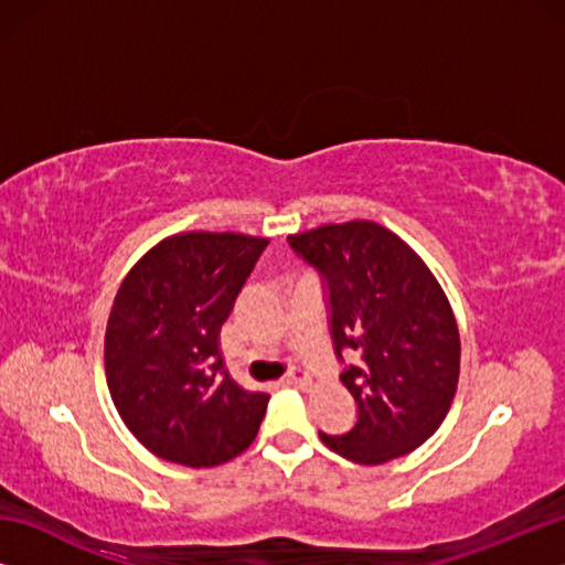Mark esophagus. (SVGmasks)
Here are the masks:
<instances>
[{"mask_svg": "<svg viewBox=\"0 0 565 565\" xmlns=\"http://www.w3.org/2000/svg\"><path fill=\"white\" fill-rule=\"evenodd\" d=\"M284 384H289V386H311V376H309V371H303L301 366H294L289 374L284 376Z\"/></svg>", "mask_w": 565, "mask_h": 565, "instance_id": "esophagus-1", "label": "esophagus"}]
</instances>
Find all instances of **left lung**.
<instances>
[{
	"label": "left lung",
	"mask_w": 565,
	"mask_h": 565,
	"mask_svg": "<svg viewBox=\"0 0 565 565\" xmlns=\"http://www.w3.org/2000/svg\"><path fill=\"white\" fill-rule=\"evenodd\" d=\"M289 244L329 284L331 337L359 361L341 384L359 406L343 436L319 434L353 463L394 461L431 438L454 404L461 339L431 269L391 228L369 218L291 234Z\"/></svg>",
	"instance_id": "1"
}]
</instances>
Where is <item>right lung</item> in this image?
Instances as JSON below:
<instances>
[{
  "instance_id": "add662e5",
  "label": "right lung",
  "mask_w": 565,
  "mask_h": 565,
  "mask_svg": "<svg viewBox=\"0 0 565 565\" xmlns=\"http://www.w3.org/2000/svg\"><path fill=\"white\" fill-rule=\"evenodd\" d=\"M269 238L184 232L124 276L104 337L114 406L141 446L171 463L218 466L259 434L269 394L236 384L218 331Z\"/></svg>"
}]
</instances>
